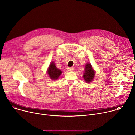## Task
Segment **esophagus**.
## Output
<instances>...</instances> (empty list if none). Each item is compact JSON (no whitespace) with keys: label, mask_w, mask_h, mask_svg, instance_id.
<instances>
[{"label":"esophagus","mask_w":135,"mask_h":135,"mask_svg":"<svg viewBox=\"0 0 135 135\" xmlns=\"http://www.w3.org/2000/svg\"><path fill=\"white\" fill-rule=\"evenodd\" d=\"M73 70H74V68H69V67H68V68H67V70L69 71H73Z\"/></svg>","instance_id":"esophagus-1"}]
</instances>
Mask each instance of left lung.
Returning a JSON list of instances; mask_svg holds the SVG:
<instances>
[{
  "label": "left lung",
  "instance_id": "1",
  "mask_svg": "<svg viewBox=\"0 0 135 135\" xmlns=\"http://www.w3.org/2000/svg\"><path fill=\"white\" fill-rule=\"evenodd\" d=\"M84 69L85 71L84 73V75L83 76L85 81L88 83L91 82L94 77L95 71L93 70L90 64L87 63V65H85Z\"/></svg>",
  "mask_w": 135,
  "mask_h": 135
}]
</instances>
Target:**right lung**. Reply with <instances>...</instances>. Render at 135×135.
<instances>
[{
	"instance_id": "right-lung-1",
	"label": "right lung",
	"mask_w": 135,
	"mask_h": 135,
	"mask_svg": "<svg viewBox=\"0 0 135 135\" xmlns=\"http://www.w3.org/2000/svg\"><path fill=\"white\" fill-rule=\"evenodd\" d=\"M61 73H62V71L56 67L53 62H52L50 64L48 70V74L52 80L57 79Z\"/></svg>"
}]
</instances>
